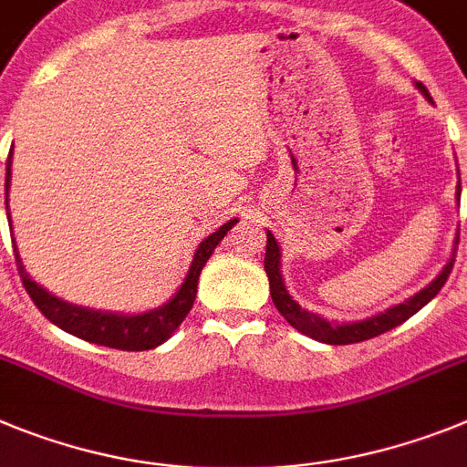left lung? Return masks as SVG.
Returning a JSON list of instances; mask_svg holds the SVG:
<instances>
[{"instance_id": "8db88e82", "label": "left lung", "mask_w": 467, "mask_h": 467, "mask_svg": "<svg viewBox=\"0 0 467 467\" xmlns=\"http://www.w3.org/2000/svg\"><path fill=\"white\" fill-rule=\"evenodd\" d=\"M416 88L423 93L428 103H432L428 88H425L423 84L416 82ZM456 202H461V181H458ZM456 244H458V234L456 239H453L451 258L447 261V265L441 267V273L437 275L432 282L425 284L423 289L416 291L413 296H409L407 301L390 306L383 312H376V315H371V317L367 319H357V322H329V319H324L322 315H315V312L298 306V303L294 301V296L286 291V284H284V277H282V251H279L275 234L267 230L265 273H267V279H270V296H273L275 307L282 312V317L286 319L296 331H301V334L310 336V338L319 340V343H329V346H350V343L368 340V338H374V336L385 334V331L395 329V327H400L402 322H407L409 317H413L420 307L428 306V303L440 294V289L444 286L447 277L451 275L453 258H456Z\"/></svg>"}]
</instances>
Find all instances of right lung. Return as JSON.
I'll return each mask as SVG.
<instances>
[{
	"label": "right lung",
	"instance_id": "obj_1",
	"mask_svg": "<svg viewBox=\"0 0 467 467\" xmlns=\"http://www.w3.org/2000/svg\"><path fill=\"white\" fill-rule=\"evenodd\" d=\"M9 188L11 155L9 161H6V181H4V190H6V209H9ZM234 223H239L237 218L223 223L216 233H211L209 237L202 239V244L194 251L192 263H190V270L188 275H185L183 284L178 286V291L169 298V301L161 303L160 307H152V310L138 312V315L93 310V307L75 306V303H67L63 301V298H58V296H54L51 291L44 289L42 284H37L30 275H27L14 239L16 265H18V275L20 279H23V286H26V291L30 294L32 301H35V306L42 310V315L48 322H54L56 327H60L63 331L77 336V338L88 340V343H96V346L117 348V350H152V348L161 346L164 340L171 338L173 331L181 327V322L185 319L190 307H192L194 296H197V282H200L202 267L206 265V261L211 258L213 249L221 244V239L228 234V230L233 228Z\"/></svg>",
	"mask_w": 467,
	"mask_h": 467
}]
</instances>
